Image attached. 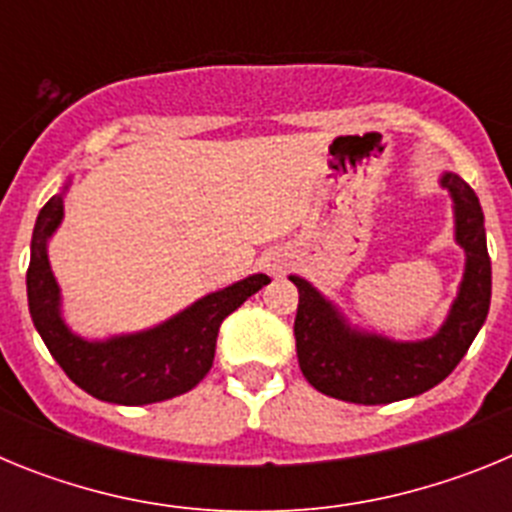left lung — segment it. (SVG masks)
Masks as SVG:
<instances>
[{
    "label": "left lung",
    "instance_id": "1",
    "mask_svg": "<svg viewBox=\"0 0 512 512\" xmlns=\"http://www.w3.org/2000/svg\"><path fill=\"white\" fill-rule=\"evenodd\" d=\"M441 187L454 200L456 243L467 253V266L459 297L436 336L402 343L348 328L341 312L310 282L289 277L300 292L297 361L307 382L323 395L356 405H387L423 395L454 372L487 320L492 266L485 215L474 189L461 176L443 174Z\"/></svg>",
    "mask_w": 512,
    "mask_h": 512
}]
</instances>
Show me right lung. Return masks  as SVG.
<instances>
[{"label": "right lung", "mask_w": 512, "mask_h": 512, "mask_svg": "<svg viewBox=\"0 0 512 512\" xmlns=\"http://www.w3.org/2000/svg\"><path fill=\"white\" fill-rule=\"evenodd\" d=\"M63 194L45 202L35 220L27 266L30 315L66 377L92 397L115 405H151L184 395L205 379L215 359L217 330L271 279L253 274L212 292L143 333L84 341L61 318V289L48 264V238L61 225Z\"/></svg>", "instance_id": "add662e5"}]
</instances>
